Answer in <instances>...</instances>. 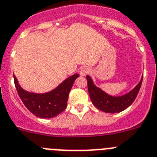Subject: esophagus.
Here are the masks:
<instances>
[{
  "label": "esophagus",
  "mask_w": 157,
  "mask_h": 157,
  "mask_svg": "<svg viewBox=\"0 0 157 157\" xmlns=\"http://www.w3.org/2000/svg\"><path fill=\"white\" fill-rule=\"evenodd\" d=\"M79 72H80V76L84 77V76H86L87 74H88L90 73V69L88 67H83L80 69Z\"/></svg>",
  "instance_id": "obj_1"
}]
</instances>
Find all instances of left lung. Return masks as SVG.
<instances>
[{
    "mask_svg": "<svg viewBox=\"0 0 157 157\" xmlns=\"http://www.w3.org/2000/svg\"><path fill=\"white\" fill-rule=\"evenodd\" d=\"M88 80V89L92 103L99 110L106 113H118L129 107L135 100L139 90L141 88L143 76L140 82L127 94L121 96H112L94 84L93 80L89 76L86 77Z\"/></svg>",
    "mask_w": 157,
    "mask_h": 157,
    "instance_id": "left-lung-1",
    "label": "left lung"
}]
</instances>
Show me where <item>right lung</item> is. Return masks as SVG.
<instances>
[{
    "label": "right lung",
    "mask_w": 157,
    "mask_h": 157,
    "mask_svg": "<svg viewBox=\"0 0 157 157\" xmlns=\"http://www.w3.org/2000/svg\"><path fill=\"white\" fill-rule=\"evenodd\" d=\"M78 77L79 74L76 73L65 79L52 91L39 94L23 89L13 76L15 86L22 102L32 114L41 118H54L66 108L69 92Z\"/></svg>",
    "instance_id": "add662e5"
}]
</instances>
